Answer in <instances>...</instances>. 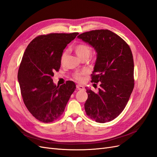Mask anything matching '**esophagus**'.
Listing matches in <instances>:
<instances>
[{
	"label": "esophagus",
	"mask_w": 157,
	"mask_h": 157,
	"mask_svg": "<svg viewBox=\"0 0 157 157\" xmlns=\"http://www.w3.org/2000/svg\"><path fill=\"white\" fill-rule=\"evenodd\" d=\"M77 88L78 90H84V87L83 86H82V85H80V84H77Z\"/></svg>",
	"instance_id": "esophagus-1"
}]
</instances>
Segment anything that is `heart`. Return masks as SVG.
Returning <instances> with one entry per match:
<instances>
[{"instance_id":"obj_1","label":"heart","mask_w":157,"mask_h":157,"mask_svg":"<svg viewBox=\"0 0 157 157\" xmlns=\"http://www.w3.org/2000/svg\"><path fill=\"white\" fill-rule=\"evenodd\" d=\"M74 51L75 52V54H77V56L78 57V58L80 59H82L84 58H88L89 56L91 54V48L90 46L84 43V42H80V43L77 44V45H75L74 46ZM66 55H67V52H63L62 55H61V62H63ZM84 73L82 74H76L74 77L76 80H81L82 78V75H84Z\"/></svg>"}]
</instances>
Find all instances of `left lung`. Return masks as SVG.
I'll list each match as a JSON object with an SVG mask.
<instances>
[{
    "mask_svg": "<svg viewBox=\"0 0 157 157\" xmlns=\"http://www.w3.org/2000/svg\"><path fill=\"white\" fill-rule=\"evenodd\" d=\"M77 37L96 50L92 82H100L98 93L86 89L85 111L97 122H110L124 110L134 87L132 51L121 37L107 29L85 32Z\"/></svg>",
    "mask_w": 157,
    "mask_h": 157,
    "instance_id": "left-lung-1",
    "label": "left lung"
}]
</instances>
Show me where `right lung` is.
Here are the masks:
<instances>
[{
	"label": "right lung",
	"instance_id": "obj_1",
	"mask_svg": "<svg viewBox=\"0 0 157 157\" xmlns=\"http://www.w3.org/2000/svg\"><path fill=\"white\" fill-rule=\"evenodd\" d=\"M78 35L50 33L38 36L23 56L17 73L21 94L26 107L39 121L48 123L59 118L76 89L75 82L70 80L56 86L52 77L60 68L63 50Z\"/></svg>",
	"mask_w": 157,
	"mask_h": 157
}]
</instances>
